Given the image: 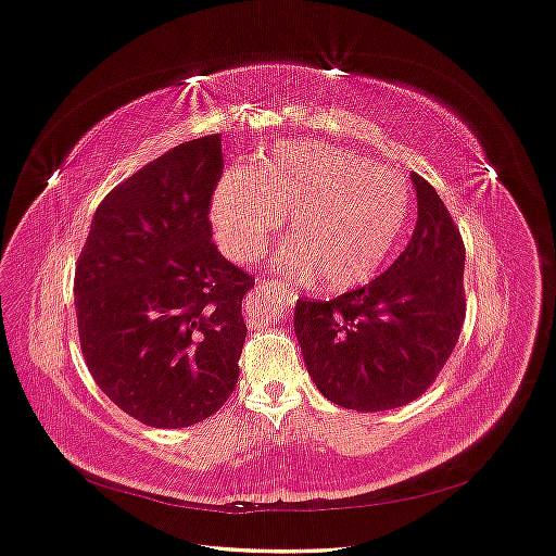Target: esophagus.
Returning <instances> with one entry per match:
<instances>
[{"instance_id":"esophagus-1","label":"esophagus","mask_w":556,"mask_h":556,"mask_svg":"<svg viewBox=\"0 0 556 556\" xmlns=\"http://www.w3.org/2000/svg\"><path fill=\"white\" fill-rule=\"evenodd\" d=\"M256 286H258V288H263V286H268V288H281V283H279L277 279H266V277H258V279H256Z\"/></svg>"}]
</instances>
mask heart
I'll return each instance as SVG.
<instances>
[{
  "label": "heart",
  "mask_w": 556,
  "mask_h": 556,
  "mask_svg": "<svg viewBox=\"0 0 556 556\" xmlns=\"http://www.w3.org/2000/svg\"><path fill=\"white\" fill-rule=\"evenodd\" d=\"M413 214V189L394 168L317 141L283 143L223 175L212 202L220 248L252 258L283 216L277 263L325 290L369 281Z\"/></svg>",
  "instance_id": "b5f03b06"
}]
</instances>
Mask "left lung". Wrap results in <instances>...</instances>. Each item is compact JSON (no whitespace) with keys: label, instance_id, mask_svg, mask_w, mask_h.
<instances>
[{"label":"left lung","instance_id":"obj_1","mask_svg":"<svg viewBox=\"0 0 556 556\" xmlns=\"http://www.w3.org/2000/svg\"><path fill=\"white\" fill-rule=\"evenodd\" d=\"M417 225L407 248L371 283L329 300H298L304 363L336 405L392 410L419 399L446 365L464 315V241L446 204L413 173Z\"/></svg>","mask_w":556,"mask_h":556}]
</instances>
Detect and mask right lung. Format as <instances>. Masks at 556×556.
Returning a JSON list of instances; mask_svg holds the SVG:
<instances>
[{
	"label": "right lung",
	"instance_id": "right-lung-1",
	"mask_svg": "<svg viewBox=\"0 0 556 556\" xmlns=\"http://www.w3.org/2000/svg\"><path fill=\"white\" fill-rule=\"evenodd\" d=\"M220 137L185 141L114 187L76 263L80 349L101 392L137 421L187 428L239 381L252 275L212 241Z\"/></svg>",
	"mask_w": 556,
	"mask_h": 556
}]
</instances>
